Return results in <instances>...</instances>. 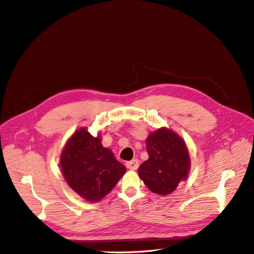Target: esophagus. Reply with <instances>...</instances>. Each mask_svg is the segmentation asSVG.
Listing matches in <instances>:
<instances>
[{
    "instance_id": "34e87169",
    "label": "esophagus",
    "mask_w": 254,
    "mask_h": 254,
    "mask_svg": "<svg viewBox=\"0 0 254 254\" xmlns=\"http://www.w3.org/2000/svg\"><path fill=\"white\" fill-rule=\"evenodd\" d=\"M138 166H139V164H138L137 160H132V161H129L126 163V168L129 170H136L138 168Z\"/></svg>"
}]
</instances>
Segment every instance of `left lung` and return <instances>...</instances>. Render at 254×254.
I'll list each match as a JSON object with an SVG mask.
<instances>
[{"label":"left lung","mask_w":254,"mask_h":254,"mask_svg":"<svg viewBox=\"0 0 254 254\" xmlns=\"http://www.w3.org/2000/svg\"><path fill=\"white\" fill-rule=\"evenodd\" d=\"M148 160L143 162L138 175L153 193L167 195L186 180L190 159L185 142L167 128L151 133L146 139Z\"/></svg>","instance_id":"8db88e82"}]
</instances>
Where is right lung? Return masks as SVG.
I'll return each instance as SVG.
<instances>
[{
  "label": "right lung",
  "mask_w": 254,
  "mask_h": 254,
  "mask_svg": "<svg viewBox=\"0 0 254 254\" xmlns=\"http://www.w3.org/2000/svg\"><path fill=\"white\" fill-rule=\"evenodd\" d=\"M61 169L68 185L88 201H99L118 183L126 168L112 150L86 129L76 131L61 154Z\"/></svg>",
  "instance_id": "obj_1"
}]
</instances>
